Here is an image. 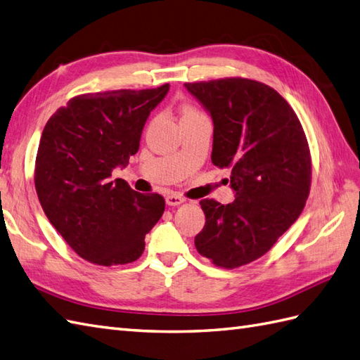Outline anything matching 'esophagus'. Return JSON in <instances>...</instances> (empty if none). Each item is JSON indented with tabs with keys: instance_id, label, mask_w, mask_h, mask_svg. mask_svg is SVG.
<instances>
[{
	"instance_id": "obj_1",
	"label": "esophagus",
	"mask_w": 360,
	"mask_h": 360,
	"mask_svg": "<svg viewBox=\"0 0 360 360\" xmlns=\"http://www.w3.org/2000/svg\"><path fill=\"white\" fill-rule=\"evenodd\" d=\"M184 199L182 196H179V195H169L165 198V202H167V205H172V207H176V205H181L182 202H184Z\"/></svg>"
}]
</instances>
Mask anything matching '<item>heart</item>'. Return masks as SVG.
I'll list each match as a JSON object with an SVG mask.
<instances>
[{
	"label": "heart",
	"instance_id": "heart-1",
	"mask_svg": "<svg viewBox=\"0 0 360 360\" xmlns=\"http://www.w3.org/2000/svg\"><path fill=\"white\" fill-rule=\"evenodd\" d=\"M190 116H199V113H196L195 110H191V108H186V110H184L182 118H190Z\"/></svg>",
	"mask_w": 360,
	"mask_h": 360
}]
</instances>
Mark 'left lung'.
Here are the masks:
<instances>
[{"mask_svg":"<svg viewBox=\"0 0 360 360\" xmlns=\"http://www.w3.org/2000/svg\"><path fill=\"white\" fill-rule=\"evenodd\" d=\"M186 89L212 116V161L230 167L235 193L227 205L200 200L205 225L195 245L214 265L236 269L269 252L302 213L311 182L308 142L293 108L262 82L227 78Z\"/></svg>","mask_w":360,"mask_h":360,"instance_id":"left-lung-1","label":"left lung"}]
</instances>
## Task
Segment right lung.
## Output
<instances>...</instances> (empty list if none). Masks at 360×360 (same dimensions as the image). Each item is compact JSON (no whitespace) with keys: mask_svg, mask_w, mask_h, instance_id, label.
<instances>
[{"mask_svg":"<svg viewBox=\"0 0 360 360\" xmlns=\"http://www.w3.org/2000/svg\"><path fill=\"white\" fill-rule=\"evenodd\" d=\"M169 84L112 90L70 99L50 118L39 139L35 187L50 224L82 259L98 265L130 264L161 219V195H141L116 167L129 164L150 112Z\"/></svg>","mask_w":360,"mask_h":360,"instance_id":"right-lung-1","label":"right lung"}]
</instances>
